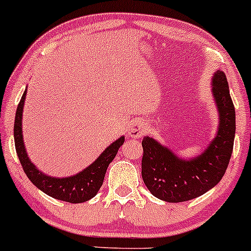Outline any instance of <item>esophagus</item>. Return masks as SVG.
<instances>
[{
  "label": "esophagus",
  "mask_w": 251,
  "mask_h": 251,
  "mask_svg": "<svg viewBox=\"0 0 251 251\" xmlns=\"http://www.w3.org/2000/svg\"><path fill=\"white\" fill-rule=\"evenodd\" d=\"M146 130H147L146 129V123L142 120H135L131 122L130 126H129L128 134L131 137H134V139H137V137H142Z\"/></svg>",
  "instance_id": "obj_1"
}]
</instances>
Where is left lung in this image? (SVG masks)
<instances>
[{"mask_svg": "<svg viewBox=\"0 0 251 251\" xmlns=\"http://www.w3.org/2000/svg\"><path fill=\"white\" fill-rule=\"evenodd\" d=\"M211 83L219 122L215 137L199 155L182 159L153 137H143L142 179L151 193L163 201L201 197L221 181L229 165L236 133L235 108L224 72L217 70Z\"/></svg>", "mask_w": 251, "mask_h": 251, "instance_id": "1", "label": "left lung"}]
</instances>
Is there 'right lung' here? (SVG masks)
I'll use <instances>...</instances> for the list:
<instances>
[{
	"label": "right lung",
	"instance_id": "1",
	"mask_svg": "<svg viewBox=\"0 0 251 251\" xmlns=\"http://www.w3.org/2000/svg\"><path fill=\"white\" fill-rule=\"evenodd\" d=\"M26 95L27 89L25 90L18 109H16L14 140H15V149L19 160L28 179L39 190L58 201L78 204V202L88 201L94 198L102 186L109 163L114 160L118 149L125 143V136H121L120 139L114 141L109 147L104 149L103 153L91 165L84 168L83 171L78 172L75 176H65V178L50 176L41 172L34 163L30 161L26 147H25L24 134H22V114H24Z\"/></svg>",
	"mask_w": 251,
	"mask_h": 251
}]
</instances>
